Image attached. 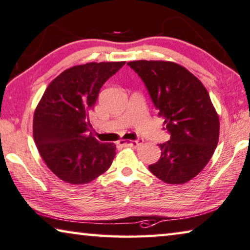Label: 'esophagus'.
Segmentation results:
<instances>
[{
	"mask_svg": "<svg viewBox=\"0 0 250 250\" xmlns=\"http://www.w3.org/2000/svg\"><path fill=\"white\" fill-rule=\"evenodd\" d=\"M144 144V140H121V146H130V148H138Z\"/></svg>",
	"mask_w": 250,
	"mask_h": 250,
	"instance_id": "34e87169",
	"label": "esophagus"
}]
</instances>
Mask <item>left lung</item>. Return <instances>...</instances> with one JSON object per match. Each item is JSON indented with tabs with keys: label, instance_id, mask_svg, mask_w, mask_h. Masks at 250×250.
<instances>
[{
	"label": "left lung",
	"instance_id": "8db88e82",
	"mask_svg": "<svg viewBox=\"0 0 250 250\" xmlns=\"http://www.w3.org/2000/svg\"><path fill=\"white\" fill-rule=\"evenodd\" d=\"M145 82L170 140L159 145L161 157L149 166L154 176L170 185L195 178L211 159L219 140V117L201 81L171 61H130Z\"/></svg>",
	"mask_w": 250,
	"mask_h": 250
}]
</instances>
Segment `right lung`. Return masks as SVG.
I'll use <instances>...</instances> for the list:
<instances>
[{
    "instance_id": "add662e5",
    "label": "right lung",
    "mask_w": 250,
    "mask_h": 250,
    "mask_svg": "<svg viewBox=\"0 0 250 250\" xmlns=\"http://www.w3.org/2000/svg\"><path fill=\"white\" fill-rule=\"evenodd\" d=\"M125 61L90 62L66 69L50 82L33 116V138L51 171L66 184L96 179L112 164L116 145L89 132L101 86Z\"/></svg>"
}]
</instances>
